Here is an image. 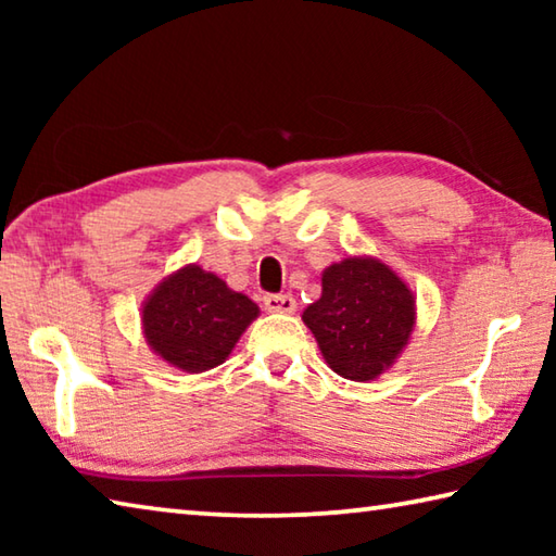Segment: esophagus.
I'll return each instance as SVG.
<instances>
[{
	"instance_id": "obj_1",
	"label": "esophagus",
	"mask_w": 556,
	"mask_h": 556,
	"mask_svg": "<svg viewBox=\"0 0 556 556\" xmlns=\"http://www.w3.org/2000/svg\"><path fill=\"white\" fill-rule=\"evenodd\" d=\"M265 308L269 314H294L296 301L291 294H267L265 296Z\"/></svg>"
}]
</instances>
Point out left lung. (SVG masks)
<instances>
[{
  "label": "left lung",
  "instance_id": "8db88e82",
  "mask_svg": "<svg viewBox=\"0 0 556 556\" xmlns=\"http://www.w3.org/2000/svg\"><path fill=\"white\" fill-rule=\"evenodd\" d=\"M301 321L328 368L353 382L388 372L417 326V296L388 262L348 255L321 271V296Z\"/></svg>",
  "mask_w": 556,
  "mask_h": 556
}]
</instances>
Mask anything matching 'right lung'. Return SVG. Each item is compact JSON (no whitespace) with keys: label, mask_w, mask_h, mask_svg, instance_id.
I'll return each instance as SVG.
<instances>
[{"label":"right lung","mask_w":556,"mask_h":556,"mask_svg":"<svg viewBox=\"0 0 556 556\" xmlns=\"http://www.w3.org/2000/svg\"><path fill=\"white\" fill-rule=\"evenodd\" d=\"M257 316L255 301L195 262L159 281L139 314L149 351L188 375L208 372L228 361Z\"/></svg>","instance_id":"add662e5"}]
</instances>
